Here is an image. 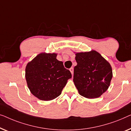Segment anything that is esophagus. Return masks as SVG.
<instances>
[{
	"instance_id": "esophagus-1",
	"label": "esophagus",
	"mask_w": 131,
	"mask_h": 131,
	"mask_svg": "<svg viewBox=\"0 0 131 131\" xmlns=\"http://www.w3.org/2000/svg\"><path fill=\"white\" fill-rule=\"evenodd\" d=\"M70 71H71V72L72 73V75H73V68H70Z\"/></svg>"
}]
</instances>
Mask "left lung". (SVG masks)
Returning <instances> with one entry per match:
<instances>
[{
	"instance_id": "8db88e82",
	"label": "left lung",
	"mask_w": 131,
	"mask_h": 131,
	"mask_svg": "<svg viewBox=\"0 0 131 131\" xmlns=\"http://www.w3.org/2000/svg\"><path fill=\"white\" fill-rule=\"evenodd\" d=\"M73 82L81 95L88 99L100 97L110 86L113 73L110 63L95 50L77 53Z\"/></svg>"
}]
</instances>
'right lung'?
I'll return each mask as SVG.
<instances>
[{
    "mask_svg": "<svg viewBox=\"0 0 131 131\" xmlns=\"http://www.w3.org/2000/svg\"><path fill=\"white\" fill-rule=\"evenodd\" d=\"M56 53H41L27 65L25 79L31 93L41 100L49 101L61 94L68 80L72 78Z\"/></svg>",
    "mask_w": 131,
    "mask_h": 131,
    "instance_id": "add662e5",
    "label": "right lung"
}]
</instances>
